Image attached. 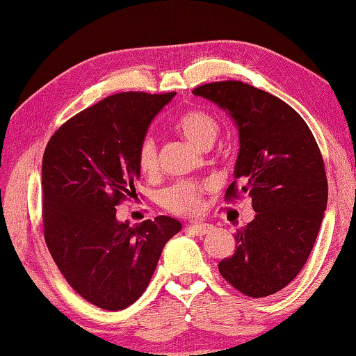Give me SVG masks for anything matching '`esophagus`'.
Instances as JSON below:
<instances>
[{"label": "esophagus", "instance_id": "esophagus-1", "mask_svg": "<svg viewBox=\"0 0 356 356\" xmlns=\"http://www.w3.org/2000/svg\"><path fill=\"white\" fill-rule=\"evenodd\" d=\"M186 230L191 232L193 235L196 236H204L206 233L212 230V225H209V223H193V225L186 227Z\"/></svg>", "mask_w": 356, "mask_h": 356}]
</instances>
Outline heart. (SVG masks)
Masks as SVG:
<instances>
[{"label": "heart", "instance_id": "heart-1", "mask_svg": "<svg viewBox=\"0 0 356 356\" xmlns=\"http://www.w3.org/2000/svg\"><path fill=\"white\" fill-rule=\"evenodd\" d=\"M175 129L197 149H209L217 139L220 124L216 116L206 110L193 108L181 113L175 121ZM140 172L154 175L159 170V149L152 138H145L138 152ZM206 184L181 181L163 193V204L168 211L178 216H194L201 211Z\"/></svg>", "mask_w": 356, "mask_h": 356}]
</instances>
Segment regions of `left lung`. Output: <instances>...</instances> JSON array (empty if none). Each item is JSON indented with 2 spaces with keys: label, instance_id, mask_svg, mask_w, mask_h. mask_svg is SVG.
<instances>
[{
  "label": "left lung",
  "instance_id": "8db88e82",
  "mask_svg": "<svg viewBox=\"0 0 356 356\" xmlns=\"http://www.w3.org/2000/svg\"><path fill=\"white\" fill-rule=\"evenodd\" d=\"M193 94L235 121L240 152L225 199L250 194L256 212L236 232L235 254L218 262V270L243 295H274L303 269L327 207L318 143L290 105L245 82H211Z\"/></svg>",
  "mask_w": 356,
  "mask_h": 356
}]
</instances>
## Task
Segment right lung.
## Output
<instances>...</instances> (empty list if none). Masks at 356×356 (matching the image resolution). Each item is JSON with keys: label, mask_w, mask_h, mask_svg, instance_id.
Instances as JSON below:
<instances>
[{"label": "right lung", "mask_w": 356, "mask_h": 356, "mask_svg": "<svg viewBox=\"0 0 356 356\" xmlns=\"http://www.w3.org/2000/svg\"><path fill=\"white\" fill-rule=\"evenodd\" d=\"M177 92H123L67 120L42 160L43 233L72 289L120 311L147 289L163 246L181 230L172 217L129 225L116 206L136 193L138 152L155 115Z\"/></svg>", "instance_id": "right-lung-1"}]
</instances>
